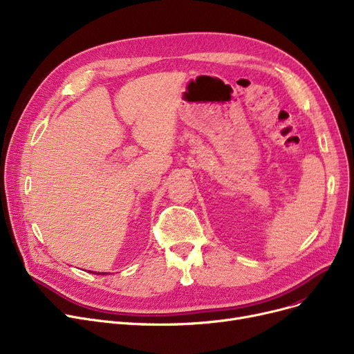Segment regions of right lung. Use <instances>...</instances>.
Instances as JSON below:
<instances>
[{
	"label": "right lung",
	"instance_id": "obj_1",
	"mask_svg": "<svg viewBox=\"0 0 354 354\" xmlns=\"http://www.w3.org/2000/svg\"><path fill=\"white\" fill-rule=\"evenodd\" d=\"M97 274H100V273H97ZM102 274H104V273H102Z\"/></svg>",
	"mask_w": 354,
	"mask_h": 354
}]
</instances>
